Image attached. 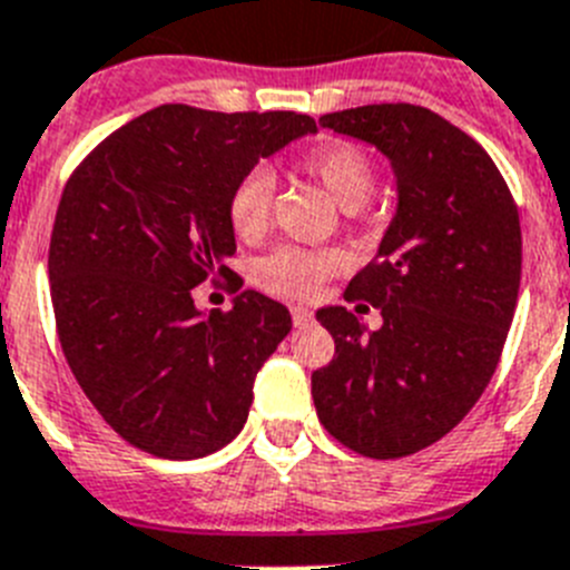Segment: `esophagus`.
Here are the masks:
<instances>
[{"label": "esophagus", "instance_id": "esophagus-1", "mask_svg": "<svg viewBox=\"0 0 570 570\" xmlns=\"http://www.w3.org/2000/svg\"><path fill=\"white\" fill-rule=\"evenodd\" d=\"M291 320H294V325H308V322H314V314L305 305H294L291 308Z\"/></svg>", "mask_w": 570, "mask_h": 570}]
</instances>
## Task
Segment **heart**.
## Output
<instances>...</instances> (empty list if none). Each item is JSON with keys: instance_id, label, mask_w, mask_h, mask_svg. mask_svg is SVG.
Listing matches in <instances>:
<instances>
[{"instance_id": "b5f03b06", "label": "heart", "mask_w": 570, "mask_h": 570, "mask_svg": "<svg viewBox=\"0 0 570 570\" xmlns=\"http://www.w3.org/2000/svg\"><path fill=\"white\" fill-rule=\"evenodd\" d=\"M296 174L320 185L342 210H360L374 190L376 165L365 148L354 142H325L305 150L294 163ZM274 176L250 170L234 185L228 196V225L239 242H259L274 214ZM345 268L340 250L282 245L254 265V282L265 294L282 299H311Z\"/></svg>"}]
</instances>
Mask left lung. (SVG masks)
I'll return each instance as SVG.
<instances>
[{
	"label": "left lung",
	"instance_id": "8db88e82",
	"mask_svg": "<svg viewBox=\"0 0 570 570\" xmlns=\"http://www.w3.org/2000/svg\"><path fill=\"white\" fill-rule=\"evenodd\" d=\"M320 125L391 159L400 208L345 288L380 311L382 328L342 305L316 311L336 351L311 394L336 442L400 460L460 425L497 371L520 296V214L485 148L422 105H362Z\"/></svg>",
	"mask_w": 570,
	"mask_h": 570
}]
</instances>
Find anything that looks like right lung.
Returning a JSON list of instances; mask_svg holds the SVG:
<instances>
[{
    "label": "right lung",
    "mask_w": 570,
    "mask_h": 570,
    "mask_svg": "<svg viewBox=\"0 0 570 570\" xmlns=\"http://www.w3.org/2000/svg\"><path fill=\"white\" fill-rule=\"evenodd\" d=\"M316 122L294 110L159 105L85 156L59 199L48 276L65 360L102 420L139 451L196 460L248 420L254 380L291 331L285 305L242 291L203 316L194 288L242 276L228 196L262 156Z\"/></svg>",
    "instance_id": "obj_1"
}]
</instances>
